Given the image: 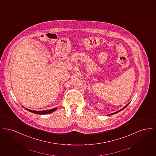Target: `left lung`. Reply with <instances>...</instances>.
I'll use <instances>...</instances> for the list:
<instances>
[{
  "label": "left lung",
  "mask_w": 156,
  "mask_h": 156,
  "mask_svg": "<svg viewBox=\"0 0 156 156\" xmlns=\"http://www.w3.org/2000/svg\"><path fill=\"white\" fill-rule=\"evenodd\" d=\"M129 105V104H127V105H126V106L123 108H122L121 110H120V111H119L116 112H115V113H111V114H110V115H113V114H115V113H118V112H119L120 111H122L123 109H124L125 108H126V106H127Z\"/></svg>",
  "instance_id": "1"
}]
</instances>
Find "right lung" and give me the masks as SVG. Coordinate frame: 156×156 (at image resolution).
I'll use <instances>...</instances> for the list:
<instances>
[{"instance_id":"1","label":"right lung","mask_w":156,"mask_h":156,"mask_svg":"<svg viewBox=\"0 0 156 156\" xmlns=\"http://www.w3.org/2000/svg\"><path fill=\"white\" fill-rule=\"evenodd\" d=\"M26 110H27L28 111L31 112L32 113H36V114H39V115H45V114H48V113H51L54 111L57 110V108H54L52 109H50V110H47V111H31L29 110L28 109H26Z\"/></svg>"}]
</instances>
